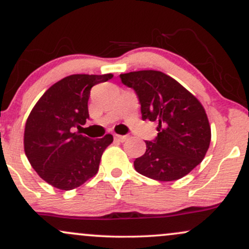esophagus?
Instances as JSON below:
<instances>
[{
	"mask_svg": "<svg viewBox=\"0 0 249 249\" xmlns=\"http://www.w3.org/2000/svg\"><path fill=\"white\" fill-rule=\"evenodd\" d=\"M113 138H115V141L119 142H124L127 141V136H121V134H115V136H113Z\"/></svg>",
	"mask_w": 249,
	"mask_h": 249,
	"instance_id": "34e87169",
	"label": "esophagus"
}]
</instances>
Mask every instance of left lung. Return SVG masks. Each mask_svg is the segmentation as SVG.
I'll return each instance as SVG.
<instances>
[{
	"label": "left lung",
	"instance_id": "1",
	"mask_svg": "<svg viewBox=\"0 0 249 249\" xmlns=\"http://www.w3.org/2000/svg\"><path fill=\"white\" fill-rule=\"evenodd\" d=\"M122 83L136 91L142 118L158 122V136L134 160L138 173L159 181H173L188 174L206 156L211 126L206 111L180 83L161 71L122 73Z\"/></svg>",
	"mask_w": 249,
	"mask_h": 249
}]
</instances>
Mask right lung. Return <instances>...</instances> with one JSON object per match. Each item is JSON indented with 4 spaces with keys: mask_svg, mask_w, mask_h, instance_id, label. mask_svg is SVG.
<instances>
[{
    "mask_svg": "<svg viewBox=\"0 0 249 249\" xmlns=\"http://www.w3.org/2000/svg\"><path fill=\"white\" fill-rule=\"evenodd\" d=\"M112 77H64L48 89L31 110L24 128V152L37 174L51 186L73 190L98 172L102 154L113 142L112 134L90 139L72 131L89 118L91 88Z\"/></svg>",
    "mask_w": 249,
    "mask_h": 249,
    "instance_id": "obj_1",
    "label": "right lung"
}]
</instances>
